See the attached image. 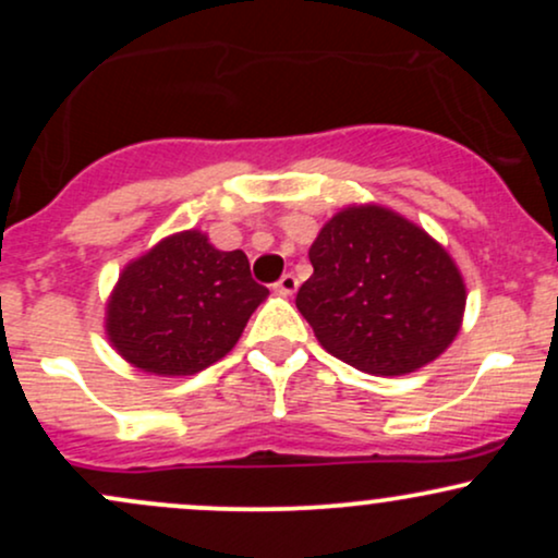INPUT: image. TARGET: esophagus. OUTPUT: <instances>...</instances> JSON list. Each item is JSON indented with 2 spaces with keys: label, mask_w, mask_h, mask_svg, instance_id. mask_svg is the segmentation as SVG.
<instances>
[{
  "label": "esophagus",
  "mask_w": 558,
  "mask_h": 558,
  "mask_svg": "<svg viewBox=\"0 0 558 558\" xmlns=\"http://www.w3.org/2000/svg\"><path fill=\"white\" fill-rule=\"evenodd\" d=\"M296 288H299V280H296V275H283V278L278 280V283H275V291L280 293V296H293V293H296Z\"/></svg>",
  "instance_id": "esophagus-1"
}]
</instances>
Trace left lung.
Segmentation results:
<instances>
[{"instance_id":"8db88e82","label":"left lung","mask_w":558,"mask_h":558,"mask_svg":"<svg viewBox=\"0 0 558 558\" xmlns=\"http://www.w3.org/2000/svg\"><path fill=\"white\" fill-rule=\"evenodd\" d=\"M296 306L319 345L369 375H407L451 345L466 288L457 262L420 226L380 204L345 207L310 248Z\"/></svg>"}]
</instances>
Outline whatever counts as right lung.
I'll return each instance as SVG.
<instances>
[{
	"mask_svg": "<svg viewBox=\"0 0 558 558\" xmlns=\"http://www.w3.org/2000/svg\"><path fill=\"white\" fill-rule=\"evenodd\" d=\"M267 293L241 248L220 252L202 230H183L128 262L107 301L105 330L144 373L196 375L239 343Z\"/></svg>",
	"mask_w": 558,
	"mask_h": 558,
	"instance_id": "obj_1",
	"label": "right lung"
}]
</instances>
